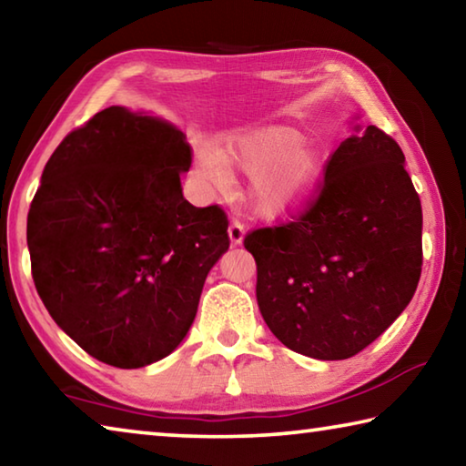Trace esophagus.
<instances>
[{"mask_svg": "<svg viewBox=\"0 0 466 466\" xmlns=\"http://www.w3.org/2000/svg\"><path fill=\"white\" fill-rule=\"evenodd\" d=\"M228 236H230V242L232 244H242V240H244V226L238 222V219H234V222L230 224V228H228Z\"/></svg>", "mask_w": 466, "mask_h": 466, "instance_id": "1", "label": "esophagus"}]
</instances>
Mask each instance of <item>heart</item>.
Segmentation results:
<instances>
[{"instance_id":"1","label":"heart","mask_w":466,"mask_h":466,"mask_svg":"<svg viewBox=\"0 0 466 466\" xmlns=\"http://www.w3.org/2000/svg\"><path fill=\"white\" fill-rule=\"evenodd\" d=\"M228 170L248 177L244 188L250 211L263 219L296 214L317 195L327 168V146L319 137H304L279 129L252 137H236L219 146L201 147L197 172L203 183L224 191Z\"/></svg>"}]
</instances>
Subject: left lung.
I'll return each instance as SVG.
<instances>
[{
    "label": "left lung",
    "mask_w": 466,
    "mask_h": 466,
    "mask_svg": "<svg viewBox=\"0 0 466 466\" xmlns=\"http://www.w3.org/2000/svg\"><path fill=\"white\" fill-rule=\"evenodd\" d=\"M353 131L296 222L244 238L267 327L314 360H347L380 337L421 275V201L403 149L374 125Z\"/></svg>",
    "instance_id": "obj_1"
}]
</instances>
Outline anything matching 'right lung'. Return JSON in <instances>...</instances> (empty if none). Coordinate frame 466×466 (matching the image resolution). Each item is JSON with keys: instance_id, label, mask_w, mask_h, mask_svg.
Instances as JSON below:
<instances>
[{"instance_id": "obj_1", "label": "right lung", "mask_w": 466, "mask_h": 466, "mask_svg": "<svg viewBox=\"0 0 466 466\" xmlns=\"http://www.w3.org/2000/svg\"><path fill=\"white\" fill-rule=\"evenodd\" d=\"M177 125L110 106L61 141L28 211L33 279L63 333L115 368L170 356L230 247L218 205L195 208Z\"/></svg>"}]
</instances>
